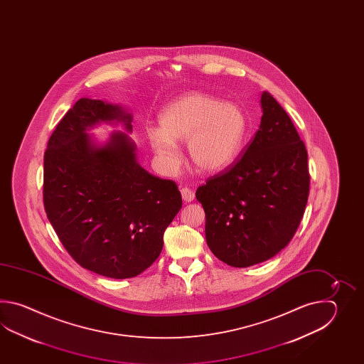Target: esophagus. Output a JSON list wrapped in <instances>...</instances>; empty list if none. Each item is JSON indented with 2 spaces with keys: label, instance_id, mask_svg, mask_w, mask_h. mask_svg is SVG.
<instances>
[{
  "label": "esophagus",
  "instance_id": "esophagus-1",
  "mask_svg": "<svg viewBox=\"0 0 364 364\" xmlns=\"http://www.w3.org/2000/svg\"><path fill=\"white\" fill-rule=\"evenodd\" d=\"M181 193H182V199L186 201V203H190V201H193L195 199V193H193L191 188H188V187H183L182 190H181Z\"/></svg>",
  "mask_w": 364,
  "mask_h": 364
}]
</instances>
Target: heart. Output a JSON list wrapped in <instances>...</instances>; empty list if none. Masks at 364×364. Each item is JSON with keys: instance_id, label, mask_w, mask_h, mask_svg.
I'll return each instance as SVG.
<instances>
[{"instance_id": "heart-1", "label": "heart", "mask_w": 364, "mask_h": 364, "mask_svg": "<svg viewBox=\"0 0 364 364\" xmlns=\"http://www.w3.org/2000/svg\"><path fill=\"white\" fill-rule=\"evenodd\" d=\"M247 132L242 109L207 93H188L168 104L159 114V129L147 139L168 169H177V143L187 141V154L198 171H223L237 159Z\"/></svg>"}]
</instances>
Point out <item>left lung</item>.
Listing matches in <instances>:
<instances>
[{
    "label": "left lung",
    "mask_w": 364,
    "mask_h": 364,
    "mask_svg": "<svg viewBox=\"0 0 364 364\" xmlns=\"http://www.w3.org/2000/svg\"><path fill=\"white\" fill-rule=\"evenodd\" d=\"M255 138L237 163L196 190L205 240L221 262L246 268L277 255L301 224L309 191L307 149L271 93Z\"/></svg>",
    "instance_id": "8db88e82"
}]
</instances>
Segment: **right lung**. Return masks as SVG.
<instances>
[{
  "label": "right lung",
  "mask_w": 364,
  "mask_h": 364,
  "mask_svg": "<svg viewBox=\"0 0 364 364\" xmlns=\"http://www.w3.org/2000/svg\"><path fill=\"white\" fill-rule=\"evenodd\" d=\"M132 114L118 104L83 97L57 124L44 154V207L63 247L80 267L132 279L160 255L164 232L182 208L176 182L138 163L129 134L97 145L87 130Z\"/></svg>",
  "instance_id": "obj_1"
}]
</instances>
